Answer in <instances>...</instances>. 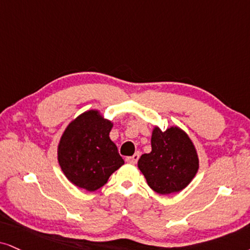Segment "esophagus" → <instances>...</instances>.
Here are the masks:
<instances>
[{"label": "esophagus", "mask_w": 250, "mask_h": 250, "mask_svg": "<svg viewBox=\"0 0 250 250\" xmlns=\"http://www.w3.org/2000/svg\"><path fill=\"white\" fill-rule=\"evenodd\" d=\"M139 156H140L139 153H135L132 156H127V158H126V161L128 163H132V165H134V163H137L138 160H139Z\"/></svg>", "instance_id": "34e87169"}]
</instances>
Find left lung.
Wrapping results in <instances>:
<instances>
[{
    "instance_id": "left-lung-1",
    "label": "left lung",
    "mask_w": 250,
    "mask_h": 250,
    "mask_svg": "<svg viewBox=\"0 0 250 250\" xmlns=\"http://www.w3.org/2000/svg\"><path fill=\"white\" fill-rule=\"evenodd\" d=\"M152 152L143 154L138 167L147 184L160 195L180 192L196 176L199 160L192 141L177 126L152 133Z\"/></svg>"
}]
</instances>
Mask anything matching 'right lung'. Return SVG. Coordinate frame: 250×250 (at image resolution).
<instances>
[{"instance_id": "1", "label": "right lung", "mask_w": 250, "mask_h": 250, "mask_svg": "<svg viewBox=\"0 0 250 250\" xmlns=\"http://www.w3.org/2000/svg\"><path fill=\"white\" fill-rule=\"evenodd\" d=\"M113 124L100 111L89 110L69 123L58 146L61 170L74 186L100 189L124 165L109 134Z\"/></svg>"}]
</instances>
